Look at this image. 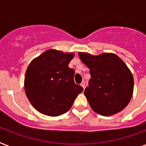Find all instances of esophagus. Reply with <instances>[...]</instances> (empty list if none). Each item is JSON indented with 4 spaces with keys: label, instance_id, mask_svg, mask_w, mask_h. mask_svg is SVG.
<instances>
[{
    "label": "esophagus",
    "instance_id": "1",
    "mask_svg": "<svg viewBox=\"0 0 146 146\" xmlns=\"http://www.w3.org/2000/svg\"><path fill=\"white\" fill-rule=\"evenodd\" d=\"M81 86L82 87V88H83V89H84L85 88V86H86V82H82V83H81Z\"/></svg>",
    "mask_w": 146,
    "mask_h": 146
}]
</instances>
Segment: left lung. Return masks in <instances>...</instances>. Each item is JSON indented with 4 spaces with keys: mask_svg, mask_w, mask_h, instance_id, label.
I'll use <instances>...</instances> for the list:
<instances>
[{
    "mask_svg": "<svg viewBox=\"0 0 146 146\" xmlns=\"http://www.w3.org/2000/svg\"><path fill=\"white\" fill-rule=\"evenodd\" d=\"M89 69L91 78L84 91L92 109L103 116H111L126 108L133 92V76L117 55L104 53L93 56L79 53Z\"/></svg>",
    "mask_w": 146,
    "mask_h": 146,
    "instance_id": "left-lung-1",
    "label": "left lung"
}]
</instances>
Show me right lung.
Returning a JSON list of instances; mask_svg holds the SVG:
<instances>
[{"mask_svg": "<svg viewBox=\"0 0 146 146\" xmlns=\"http://www.w3.org/2000/svg\"><path fill=\"white\" fill-rule=\"evenodd\" d=\"M73 56V53L50 49L29 65L24 80L25 92L40 113L50 117L66 113L83 90L74 82L75 71L68 66Z\"/></svg>", "mask_w": 146, "mask_h": 146, "instance_id": "1", "label": "right lung"}]
</instances>
